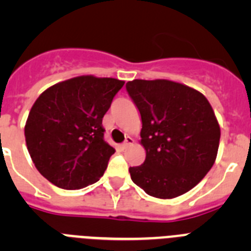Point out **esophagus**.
<instances>
[{"instance_id": "1", "label": "esophagus", "mask_w": 251, "mask_h": 251, "mask_svg": "<svg viewBox=\"0 0 251 251\" xmlns=\"http://www.w3.org/2000/svg\"><path fill=\"white\" fill-rule=\"evenodd\" d=\"M132 143H133V138H132V137H126V141H124V143H123V145H122V147L127 148L128 146L132 145Z\"/></svg>"}]
</instances>
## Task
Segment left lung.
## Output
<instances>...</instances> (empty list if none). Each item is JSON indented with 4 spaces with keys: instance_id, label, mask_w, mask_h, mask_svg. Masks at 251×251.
I'll use <instances>...</instances> for the list:
<instances>
[{
    "instance_id": "obj_1",
    "label": "left lung",
    "mask_w": 251,
    "mask_h": 251,
    "mask_svg": "<svg viewBox=\"0 0 251 251\" xmlns=\"http://www.w3.org/2000/svg\"><path fill=\"white\" fill-rule=\"evenodd\" d=\"M127 92L141 113L143 165L130 178L150 196L174 199L194 188L211 170L220 126L205 95L176 81H128Z\"/></svg>"
}]
</instances>
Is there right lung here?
<instances>
[{
    "label": "right lung",
    "mask_w": 251,
    "mask_h": 251,
    "mask_svg": "<svg viewBox=\"0 0 251 251\" xmlns=\"http://www.w3.org/2000/svg\"><path fill=\"white\" fill-rule=\"evenodd\" d=\"M124 85L114 77L83 75L50 86L28 113L25 138L35 167L64 190L97 182L114 148L104 141L103 117Z\"/></svg>",
    "instance_id": "right-lung-1"
}]
</instances>
